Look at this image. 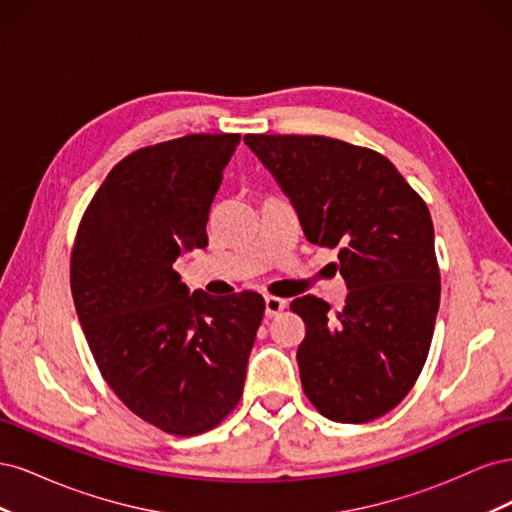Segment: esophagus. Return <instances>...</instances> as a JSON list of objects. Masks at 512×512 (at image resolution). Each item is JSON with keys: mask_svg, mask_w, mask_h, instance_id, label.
<instances>
[{"mask_svg": "<svg viewBox=\"0 0 512 512\" xmlns=\"http://www.w3.org/2000/svg\"><path fill=\"white\" fill-rule=\"evenodd\" d=\"M286 309V299H280V297H265V314L269 318L277 316L280 312H284Z\"/></svg>", "mask_w": 512, "mask_h": 512, "instance_id": "1", "label": "esophagus"}]
</instances>
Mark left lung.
I'll use <instances>...</instances> for the list:
<instances>
[{"mask_svg":"<svg viewBox=\"0 0 512 512\" xmlns=\"http://www.w3.org/2000/svg\"><path fill=\"white\" fill-rule=\"evenodd\" d=\"M299 215L309 243L335 247L348 297L335 316L314 294L290 309L307 399L331 421L367 423L408 395L440 307L425 200L380 153L327 136L245 134Z\"/></svg>","mask_w":512,"mask_h":512,"instance_id":"left-lung-1","label":"left lung"}]
</instances>
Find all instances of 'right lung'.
<instances>
[{
  "mask_svg": "<svg viewBox=\"0 0 512 512\" xmlns=\"http://www.w3.org/2000/svg\"><path fill=\"white\" fill-rule=\"evenodd\" d=\"M239 134H188L123 158L76 232L70 286L108 386L175 436L213 429L239 404L265 299H215L175 262L207 247V220Z\"/></svg>",
  "mask_w": 512,
  "mask_h": 512,
  "instance_id": "1",
  "label": "right lung"
}]
</instances>
